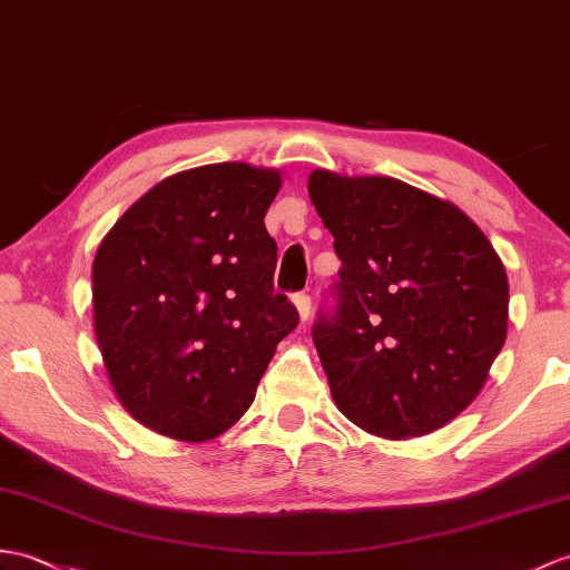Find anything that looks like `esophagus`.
Segmentation results:
<instances>
[{
  "label": "esophagus",
  "mask_w": 570,
  "mask_h": 570,
  "mask_svg": "<svg viewBox=\"0 0 570 570\" xmlns=\"http://www.w3.org/2000/svg\"><path fill=\"white\" fill-rule=\"evenodd\" d=\"M294 303H296V308H298L301 321H306V317L311 315V296L308 294H296Z\"/></svg>",
  "instance_id": "1"
}]
</instances>
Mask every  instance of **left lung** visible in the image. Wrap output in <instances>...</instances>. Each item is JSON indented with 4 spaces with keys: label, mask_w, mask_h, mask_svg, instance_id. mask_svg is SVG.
<instances>
[{
    "label": "left lung",
    "mask_w": 570,
    "mask_h": 570,
    "mask_svg": "<svg viewBox=\"0 0 570 570\" xmlns=\"http://www.w3.org/2000/svg\"><path fill=\"white\" fill-rule=\"evenodd\" d=\"M311 202L342 262L313 345L340 413L407 440L483 389L508 335V276L464 210L391 177L315 169Z\"/></svg>",
    "instance_id": "8db88e82"
}]
</instances>
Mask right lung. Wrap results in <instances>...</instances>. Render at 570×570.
I'll return each mask as SVG.
<instances>
[{
  "label": "right lung",
  "instance_id": "add662e5",
  "mask_svg": "<svg viewBox=\"0 0 570 570\" xmlns=\"http://www.w3.org/2000/svg\"><path fill=\"white\" fill-rule=\"evenodd\" d=\"M279 171H179L140 196L91 267L95 330L118 401L145 428L204 442L253 405L298 311L274 291L264 214Z\"/></svg>",
  "mask_w": 570,
  "mask_h": 570
}]
</instances>
